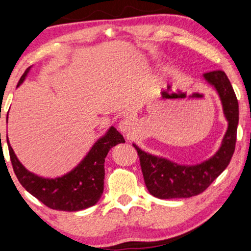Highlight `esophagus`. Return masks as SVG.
Masks as SVG:
<instances>
[{
    "label": "esophagus",
    "instance_id": "1",
    "mask_svg": "<svg viewBox=\"0 0 251 251\" xmlns=\"http://www.w3.org/2000/svg\"><path fill=\"white\" fill-rule=\"evenodd\" d=\"M132 125H133V122L132 119H124L119 123V129L123 132V133H127L132 129Z\"/></svg>",
    "mask_w": 251,
    "mask_h": 251
}]
</instances>
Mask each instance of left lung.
<instances>
[{"mask_svg": "<svg viewBox=\"0 0 251 251\" xmlns=\"http://www.w3.org/2000/svg\"><path fill=\"white\" fill-rule=\"evenodd\" d=\"M203 77L216 89L228 120V129L215 155L200 165L182 166L149 154L133 144L140 160L145 185L151 194L158 199L192 198L201 194L227 168L234 154L238 125L236 95L223 71L207 72Z\"/></svg>", "mask_w": 251, "mask_h": 251, "instance_id": "obj_1", "label": "left lung"}]
</instances>
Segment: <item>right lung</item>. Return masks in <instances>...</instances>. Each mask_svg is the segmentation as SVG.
<instances>
[{
	"label": "right lung",
	"instance_id": "add662e5",
	"mask_svg": "<svg viewBox=\"0 0 251 251\" xmlns=\"http://www.w3.org/2000/svg\"><path fill=\"white\" fill-rule=\"evenodd\" d=\"M29 70L30 68L22 75L17 86L23 83ZM120 143H125L124 137L112 126L104 137L93 145L87 155L76 168L56 179H45L25 170L15 155L9 141L8 149L15 174L21 185L30 194L51 209L78 212L93 206L99 201L104 191L105 158L108 151Z\"/></svg>",
	"mask_w": 251,
	"mask_h": 251
}]
</instances>
